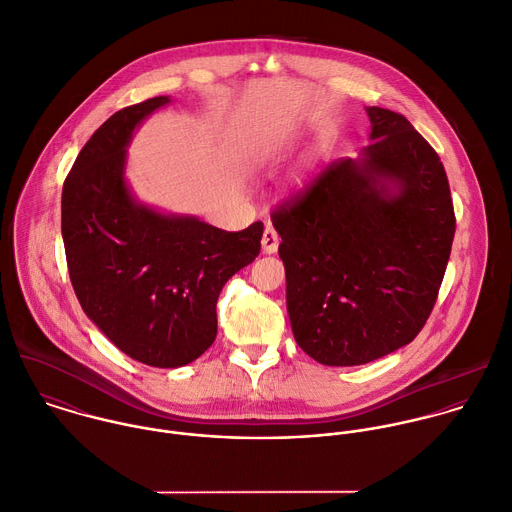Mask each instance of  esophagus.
<instances>
[{
    "instance_id": "34e87169",
    "label": "esophagus",
    "mask_w": 512,
    "mask_h": 512,
    "mask_svg": "<svg viewBox=\"0 0 512 512\" xmlns=\"http://www.w3.org/2000/svg\"><path fill=\"white\" fill-rule=\"evenodd\" d=\"M261 247H263V253H267V255H273L277 251V247H279V235L275 233V229L271 225H267L265 231H263Z\"/></svg>"
}]
</instances>
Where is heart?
Listing matches in <instances>:
<instances>
[{"label":"heart","mask_w":512,"mask_h":512,"mask_svg":"<svg viewBox=\"0 0 512 512\" xmlns=\"http://www.w3.org/2000/svg\"><path fill=\"white\" fill-rule=\"evenodd\" d=\"M303 187V175L301 173H293L287 181V189L289 191H299Z\"/></svg>","instance_id":"1"}]
</instances>
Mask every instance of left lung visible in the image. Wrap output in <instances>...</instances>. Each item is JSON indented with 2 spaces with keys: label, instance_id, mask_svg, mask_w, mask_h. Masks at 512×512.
Masks as SVG:
<instances>
[{
  "label": "left lung",
  "instance_id": "left-lung-1",
  "mask_svg": "<svg viewBox=\"0 0 512 512\" xmlns=\"http://www.w3.org/2000/svg\"><path fill=\"white\" fill-rule=\"evenodd\" d=\"M367 115L361 155L273 211L295 341L329 367L371 363L419 335L457 227L437 151L401 113Z\"/></svg>",
  "mask_w": 512,
  "mask_h": 512
}]
</instances>
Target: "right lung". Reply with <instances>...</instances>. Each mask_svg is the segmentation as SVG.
<instances>
[{
    "label": "right lung",
    "instance_id": "obj_1",
    "mask_svg": "<svg viewBox=\"0 0 512 512\" xmlns=\"http://www.w3.org/2000/svg\"><path fill=\"white\" fill-rule=\"evenodd\" d=\"M171 99L113 113L79 151L61 193V235L85 315L131 359L193 363L215 341L223 285L261 251L263 223L229 233L141 203L125 179L135 129Z\"/></svg>",
    "mask_w": 512,
    "mask_h": 512
}]
</instances>
